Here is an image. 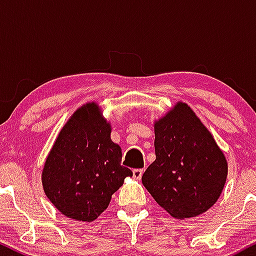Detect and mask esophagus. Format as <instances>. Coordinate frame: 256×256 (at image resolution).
Listing matches in <instances>:
<instances>
[{
	"mask_svg": "<svg viewBox=\"0 0 256 256\" xmlns=\"http://www.w3.org/2000/svg\"><path fill=\"white\" fill-rule=\"evenodd\" d=\"M132 174H134V179H140V178H142V174H143V170H140V168L134 170V171H132Z\"/></svg>",
	"mask_w": 256,
	"mask_h": 256,
	"instance_id": "obj_1",
	"label": "esophagus"
}]
</instances>
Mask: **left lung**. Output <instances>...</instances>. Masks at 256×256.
I'll return each mask as SVG.
<instances>
[{
    "label": "left lung",
    "instance_id": "obj_1",
    "mask_svg": "<svg viewBox=\"0 0 256 256\" xmlns=\"http://www.w3.org/2000/svg\"><path fill=\"white\" fill-rule=\"evenodd\" d=\"M155 158L142 183L177 219L204 213L219 198L228 177L224 152L186 104L178 102L155 122Z\"/></svg>",
    "mask_w": 256,
    "mask_h": 256
}]
</instances>
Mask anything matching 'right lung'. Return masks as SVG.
Segmentation results:
<instances>
[{
    "label": "right lung",
    "instance_id": "1",
    "mask_svg": "<svg viewBox=\"0 0 256 256\" xmlns=\"http://www.w3.org/2000/svg\"><path fill=\"white\" fill-rule=\"evenodd\" d=\"M95 102L82 106L61 128L42 171L44 192L64 216L92 222L112 195L132 177L122 166V148Z\"/></svg>",
    "mask_w": 256,
    "mask_h": 256
}]
</instances>
